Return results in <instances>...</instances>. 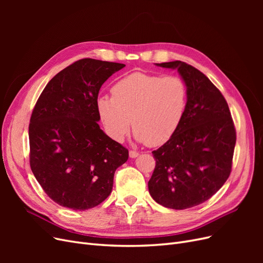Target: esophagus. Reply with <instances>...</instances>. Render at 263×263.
<instances>
[{
    "label": "esophagus",
    "mask_w": 263,
    "mask_h": 263,
    "mask_svg": "<svg viewBox=\"0 0 263 263\" xmlns=\"http://www.w3.org/2000/svg\"><path fill=\"white\" fill-rule=\"evenodd\" d=\"M138 156H139L138 151H135V150H130V151H129V157H130V158H136V157H138Z\"/></svg>",
    "instance_id": "1"
}]
</instances>
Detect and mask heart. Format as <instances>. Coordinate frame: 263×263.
Returning <instances> with one entry per match:
<instances>
[{"instance_id": "1", "label": "heart", "mask_w": 263, "mask_h": 263, "mask_svg": "<svg viewBox=\"0 0 263 263\" xmlns=\"http://www.w3.org/2000/svg\"><path fill=\"white\" fill-rule=\"evenodd\" d=\"M103 95L97 108L106 133L122 141L133 122L135 137L148 146H160L179 128L187 107V86L180 77L134 72Z\"/></svg>"}]
</instances>
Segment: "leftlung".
I'll list each match as a JSON object with an SVG mask.
<instances>
[{
  "label": "left lung",
  "mask_w": 263,
  "mask_h": 263,
  "mask_svg": "<svg viewBox=\"0 0 263 263\" xmlns=\"http://www.w3.org/2000/svg\"><path fill=\"white\" fill-rule=\"evenodd\" d=\"M156 66L178 70L187 86V107L178 130L153 151L148 189L158 204L185 210L208 201L227 181L236 130L225 98L200 70L179 60Z\"/></svg>",
  "instance_id": "8db88e82"
}]
</instances>
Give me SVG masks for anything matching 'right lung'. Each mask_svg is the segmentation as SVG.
Masks as SVG:
<instances>
[{
    "mask_svg": "<svg viewBox=\"0 0 263 263\" xmlns=\"http://www.w3.org/2000/svg\"><path fill=\"white\" fill-rule=\"evenodd\" d=\"M125 65L85 58L61 70L39 97L29 124V163L53 202L74 211L101 204L128 150L100 126L102 84Z\"/></svg>",
    "mask_w": 263,
    "mask_h": 263,
    "instance_id": "1",
    "label": "right lung"
}]
</instances>
